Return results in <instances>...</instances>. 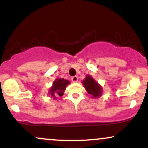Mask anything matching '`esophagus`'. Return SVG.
<instances>
[{"instance_id":"esophagus-1","label":"esophagus","mask_w":148,"mask_h":148,"mask_svg":"<svg viewBox=\"0 0 148 148\" xmlns=\"http://www.w3.org/2000/svg\"><path fill=\"white\" fill-rule=\"evenodd\" d=\"M72 81L73 83L77 82V81H78V76H72Z\"/></svg>"}]
</instances>
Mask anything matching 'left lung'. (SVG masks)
I'll return each instance as SVG.
<instances>
[{
  "label": "left lung",
  "mask_w": 148,
  "mask_h": 148,
  "mask_svg": "<svg viewBox=\"0 0 148 148\" xmlns=\"http://www.w3.org/2000/svg\"><path fill=\"white\" fill-rule=\"evenodd\" d=\"M85 88L92 97H99L101 95V88L91 76H86V79L83 81Z\"/></svg>",
  "instance_id": "1"
}]
</instances>
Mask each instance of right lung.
<instances>
[{"mask_svg":"<svg viewBox=\"0 0 148 148\" xmlns=\"http://www.w3.org/2000/svg\"><path fill=\"white\" fill-rule=\"evenodd\" d=\"M69 84V82L67 80L64 79H58L53 84V86L49 90V93L53 97L55 96V95H58L60 97L62 96L66 87Z\"/></svg>","mask_w":148,"mask_h":148,"instance_id":"right-lung-1","label":"right lung"}]
</instances>
